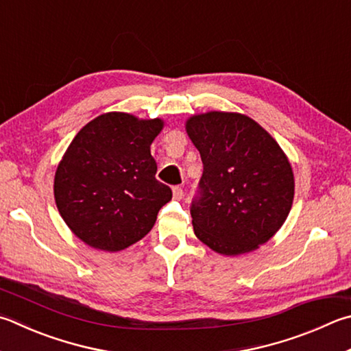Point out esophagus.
Instances as JSON below:
<instances>
[{"label": "esophagus", "mask_w": 351, "mask_h": 351, "mask_svg": "<svg viewBox=\"0 0 351 351\" xmlns=\"http://www.w3.org/2000/svg\"><path fill=\"white\" fill-rule=\"evenodd\" d=\"M182 196H184V192H182V189L181 187H173V197L175 199H182Z\"/></svg>", "instance_id": "34e87169"}]
</instances>
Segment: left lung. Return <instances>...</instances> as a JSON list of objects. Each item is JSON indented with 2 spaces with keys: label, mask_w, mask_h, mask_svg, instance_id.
Wrapping results in <instances>:
<instances>
[{
  "label": "left lung",
  "mask_w": 351,
  "mask_h": 351,
  "mask_svg": "<svg viewBox=\"0 0 351 351\" xmlns=\"http://www.w3.org/2000/svg\"><path fill=\"white\" fill-rule=\"evenodd\" d=\"M186 132L204 165L201 197L190 208L196 238L226 256L256 250L290 213L295 176L289 158L264 127L242 113L192 114Z\"/></svg>",
  "instance_id": "left-lung-1"
}]
</instances>
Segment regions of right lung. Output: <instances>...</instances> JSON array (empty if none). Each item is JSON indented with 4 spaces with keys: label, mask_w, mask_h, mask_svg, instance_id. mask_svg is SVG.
Returning <instances> with one entry per match:
<instances>
[{
    "label": "right lung",
    "mask_w": 351,
    "mask_h": 351,
    "mask_svg": "<svg viewBox=\"0 0 351 351\" xmlns=\"http://www.w3.org/2000/svg\"><path fill=\"white\" fill-rule=\"evenodd\" d=\"M164 121L107 112L76 133L55 171L53 195L61 218L88 247L121 252L155 226L171 199L150 154Z\"/></svg>",
    "instance_id": "right-lung-1"
}]
</instances>
